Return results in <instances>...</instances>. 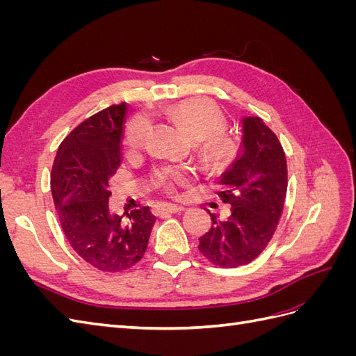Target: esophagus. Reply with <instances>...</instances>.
Segmentation results:
<instances>
[{
    "instance_id": "1",
    "label": "esophagus",
    "mask_w": 356,
    "mask_h": 356,
    "mask_svg": "<svg viewBox=\"0 0 356 356\" xmlns=\"http://www.w3.org/2000/svg\"><path fill=\"white\" fill-rule=\"evenodd\" d=\"M184 208L179 207V204H175V203H163V204H159V207H156L154 212L156 215H163V213H175V212H179Z\"/></svg>"
}]
</instances>
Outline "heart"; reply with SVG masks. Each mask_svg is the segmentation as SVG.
<instances>
[{"mask_svg":"<svg viewBox=\"0 0 356 356\" xmlns=\"http://www.w3.org/2000/svg\"><path fill=\"white\" fill-rule=\"evenodd\" d=\"M168 114L174 118L191 141H202V156L211 166L227 161L234 153V143L222 131L225 118L211 101L188 98L168 106ZM149 129V117L139 113L132 117L126 127L124 141L129 149L141 148ZM187 172L181 168H163L157 172V184L168 191H174L175 184L186 179Z\"/></svg>","mask_w":356,"mask_h":356,"instance_id":"heart-1","label":"heart"}]
</instances>
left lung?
<instances>
[{"label":"left lung","mask_w":356,"mask_h":356,"mask_svg":"<svg viewBox=\"0 0 356 356\" xmlns=\"http://www.w3.org/2000/svg\"><path fill=\"white\" fill-rule=\"evenodd\" d=\"M218 196L230 203L229 217L211 213L212 227L199 238V251L215 266L251 263L272 241L288 187L285 152L260 117L243 118L241 154L221 175Z\"/></svg>","instance_id":"obj_1"}]
</instances>
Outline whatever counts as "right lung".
I'll use <instances>...</instances> for the list:
<instances>
[{
    "label": "right lung",
    "instance_id": "1",
    "mask_svg": "<svg viewBox=\"0 0 356 356\" xmlns=\"http://www.w3.org/2000/svg\"><path fill=\"white\" fill-rule=\"evenodd\" d=\"M126 104L90 115L65 136L53 161L50 187L72 250L101 272H123L145 254L156 217L148 207L110 211V178L120 166Z\"/></svg>",
    "mask_w": 356,
    "mask_h": 356
}]
</instances>
